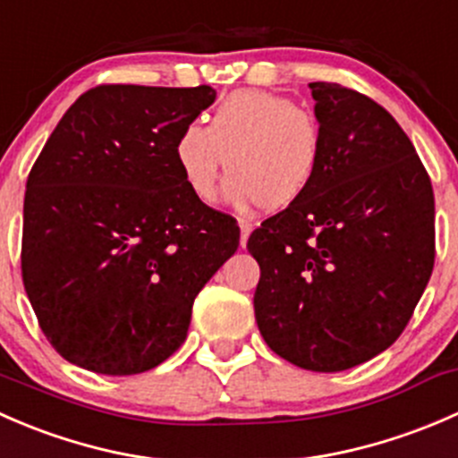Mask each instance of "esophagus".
I'll return each mask as SVG.
<instances>
[{
	"instance_id": "esophagus-1",
	"label": "esophagus",
	"mask_w": 458,
	"mask_h": 458,
	"mask_svg": "<svg viewBox=\"0 0 458 458\" xmlns=\"http://www.w3.org/2000/svg\"><path fill=\"white\" fill-rule=\"evenodd\" d=\"M239 228H242V239H239V243H242V248H246L248 237H250V233H252V221L239 219Z\"/></svg>"
}]
</instances>
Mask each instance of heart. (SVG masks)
<instances>
[{"label": "heart", "instance_id": "heart-1", "mask_svg": "<svg viewBox=\"0 0 458 458\" xmlns=\"http://www.w3.org/2000/svg\"><path fill=\"white\" fill-rule=\"evenodd\" d=\"M323 152L317 114L266 90L233 92L216 104L208 126L191 123L174 141V159L197 199L215 197L225 161L228 201L259 203L267 212L285 210L310 191Z\"/></svg>", "mask_w": 458, "mask_h": 458}]
</instances>
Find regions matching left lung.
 <instances>
[{
	"label": "left lung",
	"mask_w": 458,
	"mask_h": 458,
	"mask_svg": "<svg viewBox=\"0 0 458 458\" xmlns=\"http://www.w3.org/2000/svg\"><path fill=\"white\" fill-rule=\"evenodd\" d=\"M326 152L310 191L248 239L257 326L272 352L341 372L390 348L434 267L432 183L370 97L312 81Z\"/></svg>",
	"instance_id": "left-lung-1"
}]
</instances>
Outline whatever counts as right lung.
Wrapping results in <instances>:
<instances>
[{"label":"right lung","mask_w":458,"mask_h":458,"mask_svg":"<svg viewBox=\"0 0 458 458\" xmlns=\"http://www.w3.org/2000/svg\"><path fill=\"white\" fill-rule=\"evenodd\" d=\"M216 90L108 84L84 92L32 165L21 276L66 361L126 377L186 341L192 303L234 255L239 225L183 182L174 141Z\"/></svg>","instance_id":"add662e5"}]
</instances>
